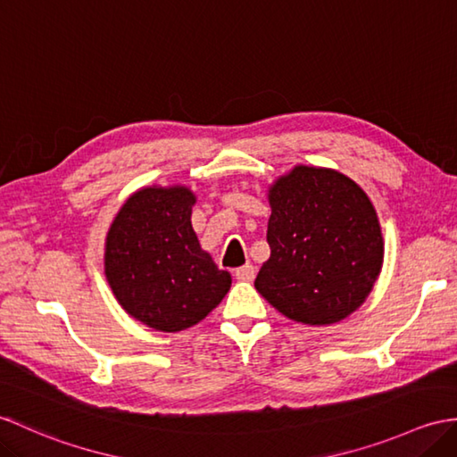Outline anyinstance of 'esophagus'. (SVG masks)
I'll use <instances>...</instances> for the list:
<instances>
[{"label":"esophagus","mask_w":457,"mask_h":457,"mask_svg":"<svg viewBox=\"0 0 457 457\" xmlns=\"http://www.w3.org/2000/svg\"><path fill=\"white\" fill-rule=\"evenodd\" d=\"M236 278L241 282H251L254 278V267L253 264H243V267L236 269Z\"/></svg>","instance_id":"obj_1"}]
</instances>
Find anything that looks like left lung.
I'll return each mask as SVG.
<instances>
[{
	"label": "left lung",
	"instance_id": "1",
	"mask_svg": "<svg viewBox=\"0 0 457 457\" xmlns=\"http://www.w3.org/2000/svg\"><path fill=\"white\" fill-rule=\"evenodd\" d=\"M270 257L254 288L303 325H331L356 312L384 262L376 210L353 179L323 167H294L269 190Z\"/></svg>",
	"mask_w": 457,
	"mask_h": 457
}]
</instances>
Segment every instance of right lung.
<instances>
[{
    "mask_svg": "<svg viewBox=\"0 0 457 457\" xmlns=\"http://www.w3.org/2000/svg\"><path fill=\"white\" fill-rule=\"evenodd\" d=\"M196 196L187 187H147L112 220L104 274L116 300L134 320L163 333L203 321L231 286L200 249L190 224Z\"/></svg>",
    "mask_w": 457,
    "mask_h": 457,
    "instance_id": "obj_1",
    "label": "right lung"
}]
</instances>
